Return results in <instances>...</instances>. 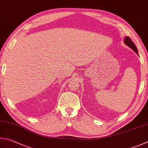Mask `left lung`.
<instances>
[{"mask_svg": "<svg viewBox=\"0 0 148 148\" xmlns=\"http://www.w3.org/2000/svg\"><path fill=\"white\" fill-rule=\"evenodd\" d=\"M124 43H125V45H127L129 47H130L131 49H133V50L138 55V50H137V48L135 45V44L133 42V41L131 40V38H129L128 36H125V38H124Z\"/></svg>", "mask_w": 148, "mask_h": 148, "instance_id": "left-lung-1", "label": "left lung"}]
</instances>
